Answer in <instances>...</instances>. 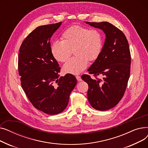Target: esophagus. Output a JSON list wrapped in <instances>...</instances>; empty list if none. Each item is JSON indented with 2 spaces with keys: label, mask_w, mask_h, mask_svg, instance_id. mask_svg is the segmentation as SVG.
Instances as JSON below:
<instances>
[{
  "label": "esophagus",
  "mask_w": 148,
  "mask_h": 148,
  "mask_svg": "<svg viewBox=\"0 0 148 148\" xmlns=\"http://www.w3.org/2000/svg\"><path fill=\"white\" fill-rule=\"evenodd\" d=\"M76 79H77V80H78L79 82H80V81H82V79H81V77H80V76H79V75H76Z\"/></svg>",
  "instance_id": "34e87169"
}]
</instances>
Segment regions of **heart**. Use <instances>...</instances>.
<instances>
[{
	"instance_id": "obj_1",
	"label": "heart",
	"mask_w": 148,
	"mask_h": 148,
	"mask_svg": "<svg viewBox=\"0 0 148 148\" xmlns=\"http://www.w3.org/2000/svg\"><path fill=\"white\" fill-rule=\"evenodd\" d=\"M62 41H54L51 47L53 56L57 61L66 62L74 50L75 56L63 66L65 73L78 74L86 68L88 60L98 58L103 47V36L100 31L80 25H74L62 34Z\"/></svg>"
}]
</instances>
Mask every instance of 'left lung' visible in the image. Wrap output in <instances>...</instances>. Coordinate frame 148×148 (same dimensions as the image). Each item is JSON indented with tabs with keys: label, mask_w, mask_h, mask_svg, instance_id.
<instances>
[{
	"label": "left lung",
	"mask_w": 148,
	"mask_h": 148,
	"mask_svg": "<svg viewBox=\"0 0 148 148\" xmlns=\"http://www.w3.org/2000/svg\"><path fill=\"white\" fill-rule=\"evenodd\" d=\"M106 34L99 56L82 79L88 84V99L95 109L107 110L122 98L130 75L131 53L128 40L122 31L108 22H86ZM95 77L91 78L90 75ZM102 75V79L97 78Z\"/></svg>",
	"instance_id": "1"
}]
</instances>
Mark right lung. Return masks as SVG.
<instances>
[{
	"instance_id": "obj_1",
	"label": "right lung",
	"mask_w": 148,
	"mask_h": 148,
	"mask_svg": "<svg viewBox=\"0 0 148 148\" xmlns=\"http://www.w3.org/2000/svg\"><path fill=\"white\" fill-rule=\"evenodd\" d=\"M62 22L35 29L23 41L18 58L21 86L36 109L48 114L63 112L75 85V76L59 78L60 68L51 52L50 38Z\"/></svg>"
}]
</instances>
